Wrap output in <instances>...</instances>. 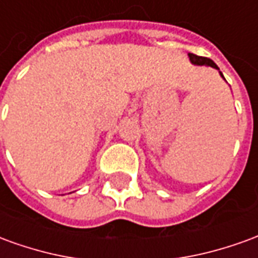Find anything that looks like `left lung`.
Here are the masks:
<instances>
[{
	"mask_svg": "<svg viewBox=\"0 0 258 258\" xmlns=\"http://www.w3.org/2000/svg\"><path fill=\"white\" fill-rule=\"evenodd\" d=\"M189 59H190V62L195 64H200V66H202V64H206V66H211V68L220 70V69H218V66H217V64L214 63L211 59L205 58V56H198V55H195V53H189ZM220 74L222 76L221 72H220ZM222 77H224V76H222Z\"/></svg>",
	"mask_w": 258,
	"mask_h": 258,
	"instance_id": "1",
	"label": "left lung"
}]
</instances>
